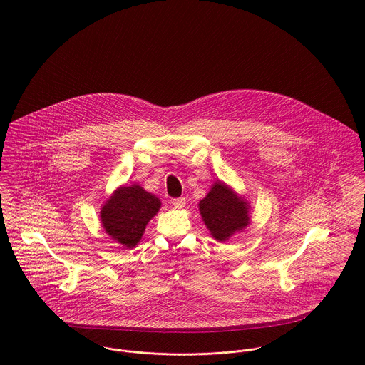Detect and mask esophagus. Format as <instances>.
<instances>
[{"label": "esophagus", "instance_id": "34e87169", "mask_svg": "<svg viewBox=\"0 0 365 365\" xmlns=\"http://www.w3.org/2000/svg\"><path fill=\"white\" fill-rule=\"evenodd\" d=\"M171 204L174 205V208H184V207H185V198H174V200L171 201Z\"/></svg>", "mask_w": 365, "mask_h": 365}]
</instances>
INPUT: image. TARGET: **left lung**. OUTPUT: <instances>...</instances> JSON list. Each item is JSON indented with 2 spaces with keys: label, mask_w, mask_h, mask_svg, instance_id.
<instances>
[{
  "label": "left lung",
  "mask_w": 365,
  "mask_h": 365,
  "mask_svg": "<svg viewBox=\"0 0 365 365\" xmlns=\"http://www.w3.org/2000/svg\"><path fill=\"white\" fill-rule=\"evenodd\" d=\"M200 210L210 235L222 242L249 223L247 204L237 198L225 184L216 182L200 202Z\"/></svg>",
  "instance_id": "obj_1"
}]
</instances>
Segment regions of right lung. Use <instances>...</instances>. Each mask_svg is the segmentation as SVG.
Returning a JSON list of instances; mask_svg holds the SVG:
<instances>
[{
	"mask_svg": "<svg viewBox=\"0 0 365 365\" xmlns=\"http://www.w3.org/2000/svg\"><path fill=\"white\" fill-rule=\"evenodd\" d=\"M160 208V201L138 184L119 188L101 210L105 230L125 247H135L148 222Z\"/></svg>",
	"mask_w": 365,
	"mask_h": 365,
	"instance_id": "add662e5",
	"label": "right lung"
}]
</instances>
